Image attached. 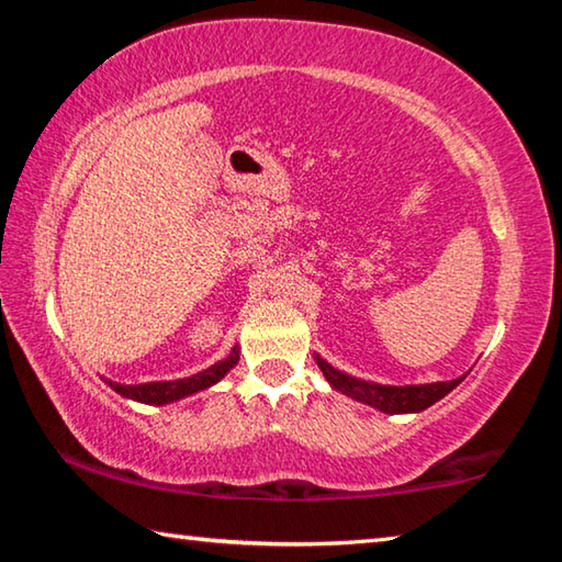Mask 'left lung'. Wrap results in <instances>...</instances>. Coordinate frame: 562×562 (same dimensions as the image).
Listing matches in <instances>:
<instances>
[{"label": "left lung", "mask_w": 562, "mask_h": 562, "mask_svg": "<svg viewBox=\"0 0 562 562\" xmlns=\"http://www.w3.org/2000/svg\"><path fill=\"white\" fill-rule=\"evenodd\" d=\"M322 374L327 376V382L337 389V392L347 394L357 402H364L369 406L382 408L386 414H406V412H422V408L439 402L461 384V379H451V382H436V384H422V386H382V384H367L357 382L347 374L331 369L327 361L317 359Z\"/></svg>", "instance_id": "left-lung-1"}]
</instances>
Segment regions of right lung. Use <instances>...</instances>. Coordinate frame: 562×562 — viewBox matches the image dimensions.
I'll list each match as a JSON object with an SVG mask.
<instances>
[{"label": "right lung", "instance_id": "right-lung-1", "mask_svg": "<svg viewBox=\"0 0 562 562\" xmlns=\"http://www.w3.org/2000/svg\"><path fill=\"white\" fill-rule=\"evenodd\" d=\"M237 349H233L231 357H225L223 361H217L211 369H205L201 374H193L188 379H176V382H150V384H116L109 382V386L113 392H119L121 396L126 398H136V402L144 404H168L176 402V398H183L188 394L201 392V389H207L211 384H215L217 379H223L231 369L237 364Z\"/></svg>", "mask_w": 562, "mask_h": 562}]
</instances>
